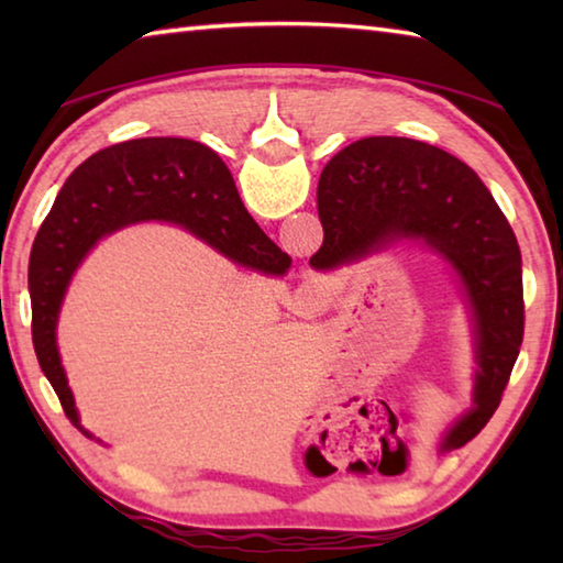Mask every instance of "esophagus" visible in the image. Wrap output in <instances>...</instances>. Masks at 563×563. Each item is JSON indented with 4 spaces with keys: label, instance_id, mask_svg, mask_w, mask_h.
Masks as SVG:
<instances>
[{
    "label": "esophagus",
    "instance_id": "esophagus-1",
    "mask_svg": "<svg viewBox=\"0 0 563 563\" xmlns=\"http://www.w3.org/2000/svg\"><path fill=\"white\" fill-rule=\"evenodd\" d=\"M325 288L320 283H305L292 295V308L298 316H316L322 308H325Z\"/></svg>",
    "mask_w": 563,
    "mask_h": 563
}]
</instances>
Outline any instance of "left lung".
Masks as SVG:
<instances>
[{"mask_svg":"<svg viewBox=\"0 0 563 563\" xmlns=\"http://www.w3.org/2000/svg\"><path fill=\"white\" fill-rule=\"evenodd\" d=\"M322 245L316 271L422 241L452 265L470 298L476 332V407L444 446L479 434L499 407L523 338L521 251L489 188L446 151L412 139L373 136L342 148L318 184Z\"/></svg>","mask_w":563,"mask_h":563,"instance_id":"left-lung-1","label":"left lung"}]
</instances>
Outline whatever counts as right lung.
Masks as SVG:
<instances>
[{"instance_id": "add662e5", "label": "right lung", "mask_w": 563, "mask_h": 563, "mask_svg": "<svg viewBox=\"0 0 563 563\" xmlns=\"http://www.w3.org/2000/svg\"><path fill=\"white\" fill-rule=\"evenodd\" d=\"M148 218L186 225L255 271L283 275L290 268V255L245 211L221 156L198 141L133 139L84 161L62 186L30 255L34 352L76 427L79 415L56 352L66 285L101 235Z\"/></svg>"}]
</instances>
